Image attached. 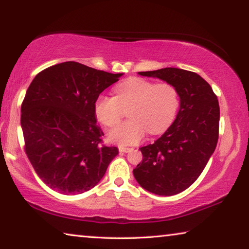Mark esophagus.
I'll use <instances>...</instances> for the list:
<instances>
[{
    "instance_id": "esophagus-1",
    "label": "esophagus",
    "mask_w": 249,
    "mask_h": 249,
    "mask_svg": "<svg viewBox=\"0 0 249 249\" xmlns=\"http://www.w3.org/2000/svg\"><path fill=\"white\" fill-rule=\"evenodd\" d=\"M120 151L121 153H129V151H132V148H127V147H120Z\"/></svg>"
}]
</instances>
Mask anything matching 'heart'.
<instances>
[{
	"instance_id": "obj_1",
	"label": "heart",
	"mask_w": 249,
	"mask_h": 249,
	"mask_svg": "<svg viewBox=\"0 0 249 249\" xmlns=\"http://www.w3.org/2000/svg\"><path fill=\"white\" fill-rule=\"evenodd\" d=\"M114 93V98L99 96L94 113L103 125L113 127L129 108L130 121L108 133V140L122 146L138 144L147 130L151 135L165 132L175 121L180 105L179 91L174 84L156 83L140 77L122 81L115 87Z\"/></svg>"
}]
</instances>
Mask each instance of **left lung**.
I'll use <instances>...</instances> for the list:
<instances>
[{
  "label": "left lung",
  "instance_id": "1",
  "mask_svg": "<svg viewBox=\"0 0 249 249\" xmlns=\"http://www.w3.org/2000/svg\"><path fill=\"white\" fill-rule=\"evenodd\" d=\"M138 73L174 84L179 91L180 108L161 137L140 148L142 160L133 174L147 191L158 196L178 195L199 178L215 150L220 124L217 96L192 71L163 68Z\"/></svg>",
  "mask_w": 249,
  "mask_h": 249
}]
</instances>
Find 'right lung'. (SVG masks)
<instances>
[{"mask_svg":"<svg viewBox=\"0 0 249 249\" xmlns=\"http://www.w3.org/2000/svg\"><path fill=\"white\" fill-rule=\"evenodd\" d=\"M123 73L74 61L49 67L28 87L20 108L25 153L39 178L62 195H79L100 182L116 147L103 145L94 103Z\"/></svg>","mask_w":249,"mask_h":249,"instance_id":"1","label":"right lung"}]
</instances>
